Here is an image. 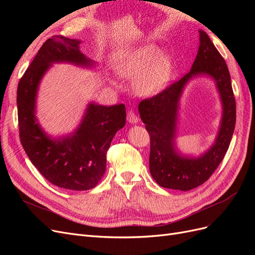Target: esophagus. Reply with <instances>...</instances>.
<instances>
[{"label":"esophagus","instance_id":"obj_1","mask_svg":"<svg viewBox=\"0 0 255 255\" xmlns=\"http://www.w3.org/2000/svg\"><path fill=\"white\" fill-rule=\"evenodd\" d=\"M127 120L128 121V123H130V125H136V123L139 122V119H138V117L136 116V114L132 111L128 112V115H127Z\"/></svg>","mask_w":255,"mask_h":255}]
</instances>
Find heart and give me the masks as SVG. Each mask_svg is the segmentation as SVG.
<instances>
[{
  "instance_id": "1",
  "label": "heart",
  "mask_w": 255,
  "mask_h": 255,
  "mask_svg": "<svg viewBox=\"0 0 255 255\" xmlns=\"http://www.w3.org/2000/svg\"><path fill=\"white\" fill-rule=\"evenodd\" d=\"M174 59L170 54H159L154 44L122 52L116 61L118 73L125 79H135L136 95L150 98L163 92L174 73Z\"/></svg>"
}]
</instances>
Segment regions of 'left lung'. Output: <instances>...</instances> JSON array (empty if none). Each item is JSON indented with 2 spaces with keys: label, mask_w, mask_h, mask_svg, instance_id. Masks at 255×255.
Masks as SVG:
<instances>
[{
  "label": "left lung",
  "mask_w": 255,
  "mask_h": 255,
  "mask_svg": "<svg viewBox=\"0 0 255 255\" xmlns=\"http://www.w3.org/2000/svg\"><path fill=\"white\" fill-rule=\"evenodd\" d=\"M199 42L198 54L190 71L163 92L144 99L138 105L151 139L150 172L155 182L165 188L186 191L210 179L225 157L235 128L236 103L228 66L202 29H199ZM199 76H207L215 82L223 116L211 148L199 157H191L177 150L175 138L182 91L189 80Z\"/></svg>",
  "instance_id": "1"
}]
</instances>
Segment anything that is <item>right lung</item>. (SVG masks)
I'll use <instances>...</instances> for the list:
<instances>
[{
    "label": "right lung",
    "instance_id": "add662e5",
    "mask_svg": "<svg viewBox=\"0 0 255 255\" xmlns=\"http://www.w3.org/2000/svg\"><path fill=\"white\" fill-rule=\"evenodd\" d=\"M81 40L53 36L45 41L23 74L17 90L20 140L32 164L53 185L88 190L101 180L106 153L114 136L126 125L125 104L104 106L89 102L72 133L53 137L36 117L38 89L53 64L96 68L95 60L80 50Z\"/></svg>",
    "mask_w": 255,
    "mask_h": 255
}]
</instances>
